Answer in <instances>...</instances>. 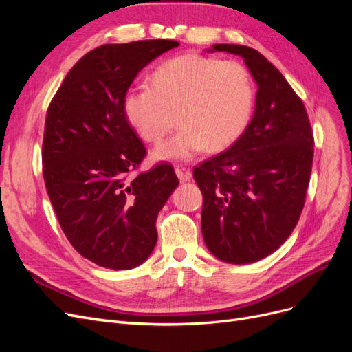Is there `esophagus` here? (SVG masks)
I'll return each mask as SVG.
<instances>
[{"label": "esophagus", "instance_id": "1", "mask_svg": "<svg viewBox=\"0 0 352 352\" xmlns=\"http://www.w3.org/2000/svg\"><path fill=\"white\" fill-rule=\"evenodd\" d=\"M175 172L182 182H188V180H190V177H192V172L184 166H175Z\"/></svg>", "mask_w": 352, "mask_h": 352}]
</instances>
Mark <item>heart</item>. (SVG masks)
Returning <instances> with one entry per match:
<instances>
[{
  "label": "heart",
  "mask_w": 352,
  "mask_h": 352,
  "mask_svg": "<svg viewBox=\"0 0 352 352\" xmlns=\"http://www.w3.org/2000/svg\"><path fill=\"white\" fill-rule=\"evenodd\" d=\"M254 101V82L242 63L184 54L162 63L151 74V87L127 91L123 113L138 136L150 144H158L172 131L177 113L184 127L153 155L189 160L235 144L251 122Z\"/></svg>",
  "instance_id": "b5f03b06"
}]
</instances>
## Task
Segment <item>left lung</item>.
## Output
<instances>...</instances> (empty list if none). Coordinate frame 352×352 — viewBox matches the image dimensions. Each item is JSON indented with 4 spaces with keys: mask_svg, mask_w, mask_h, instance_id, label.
Wrapping results in <instances>:
<instances>
[{
    "mask_svg": "<svg viewBox=\"0 0 352 352\" xmlns=\"http://www.w3.org/2000/svg\"><path fill=\"white\" fill-rule=\"evenodd\" d=\"M211 51L241 56L258 89L247 131L194 168L202 236L219 260L248 264L278 250L300 220L313 167V129L301 98L257 50L216 44Z\"/></svg>",
    "mask_w": 352,
    "mask_h": 352,
    "instance_id": "1",
    "label": "left lung"
}]
</instances>
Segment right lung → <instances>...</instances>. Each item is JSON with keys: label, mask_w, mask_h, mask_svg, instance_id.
I'll return each instance as SVG.
<instances>
[{"label": "right lung", "mask_w": 352, "mask_h": 352, "mask_svg": "<svg viewBox=\"0 0 352 352\" xmlns=\"http://www.w3.org/2000/svg\"><path fill=\"white\" fill-rule=\"evenodd\" d=\"M177 45L150 39L95 48L70 69L47 110L50 201L73 248L101 267L127 270L150 257L157 216L179 185L168 163L132 176L146 150L123 113L138 73Z\"/></svg>", "instance_id": "right-lung-1"}]
</instances>
